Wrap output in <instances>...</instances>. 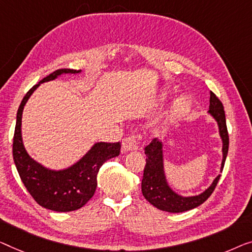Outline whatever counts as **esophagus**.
<instances>
[{"label": "esophagus", "instance_id": "obj_1", "mask_svg": "<svg viewBox=\"0 0 252 252\" xmlns=\"http://www.w3.org/2000/svg\"><path fill=\"white\" fill-rule=\"evenodd\" d=\"M138 149V140L134 136H130L122 141V153L132 152V150Z\"/></svg>", "mask_w": 252, "mask_h": 252}]
</instances>
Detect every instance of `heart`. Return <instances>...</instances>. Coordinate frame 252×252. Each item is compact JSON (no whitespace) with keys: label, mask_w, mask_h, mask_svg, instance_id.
<instances>
[{"label":"heart","mask_w":252,"mask_h":252,"mask_svg":"<svg viewBox=\"0 0 252 252\" xmlns=\"http://www.w3.org/2000/svg\"><path fill=\"white\" fill-rule=\"evenodd\" d=\"M189 107H190V102L186 96H182L176 99L175 103L173 104V106L171 108L170 113H168L167 123H172L176 121V120L181 119L182 116H185L187 114V112L189 111Z\"/></svg>","instance_id":"heart-1"}]
</instances>
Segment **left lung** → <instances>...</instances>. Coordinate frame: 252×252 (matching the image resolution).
Returning <instances> with one entry per match:
<instances>
[{"instance_id":"1","label":"left lung","mask_w":252,"mask_h":252,"mask_svg":"<svg viewBox=\"0 0 252 252\" xmlns=\"http://www.w3.org/2000/svg\"><path fill=\"white\" fill-rule=\"evenodd\" d=\"M208 114L215 120L219 126V133L222 139V164L220 172L223 171L225 159L228 152V133L225 120V112L223 104L217 98L213 92H210ZM146 166L144 170V178L141 181V191L146 200H148L154 207L168 213H182L193 209L205 202L213 193L220 178L219 174L214 179L207 189L196 196H182L172 189L168 185L164 170V149L163 142L158 139H154L145 148Z\"/></svg>"}]
</instances>
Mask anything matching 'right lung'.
Returning a JSON list of instances; mask_svg holds the SVG:
<instances>
[{"instance_id": "1", "label": "right lung", "mask_w": 252, "mask_h": 252, "mask_svg": "<svg viewBox=\"0 0 252 252\" xmlns=\"http://www.w3.org/2000/svg\"><path fill=\"white\" fill-rule=\"evenodd\" d=\"M81 70L60 69L44 78L26 94L18 108L13 137V160L28 192L44 208L54 212H72L81 208L95 193L97 173L107 159L120 155V142H95L80 159L69 167L52 170L37 162L25 148L21 133L22 113L30 96L40 84L55 80L62 74L80 73Z\"/></svg>"}]
</instances>
